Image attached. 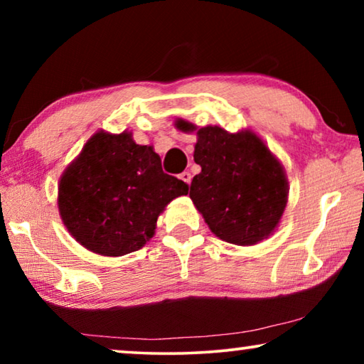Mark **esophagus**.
Returning a JSON list of instances; mask_svg holds the SVG:
<instances>
[{
  "mask_svg": "<svg viewBox=\"0 0 364 364\" xmlns=\"http://www.w3.org/2000/svg\"><path fill=\"white\" fill-rule=\"evenodd\" d=\"M191 178H193V175H191L189 171H183V173L180 175V180H183L186 184L191 183Z\"/></svg>",
  "mask_w": 364,
  "mask_h": 364,
  "instance_id": "obj_1",
  "label": "esophagus"
}]
</instances>
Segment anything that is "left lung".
<instances>
[{
  "label": "left lung",
  "instance_id": "left-lung-1",
  "mask_svg": "<svg viewBox=\"0 0 364 364\" xmlns=\"http://www.w3.org/2000/svg\"><path fill=\"white\" fill-rule=\"evenodd\" d=\"M181 132L194 125L178 120ZM189 197L213 234L226 242L252 245L278 226L287 202V180L281 164L257 134L228 133L220 127L197 132Z\"/></svg>",
  "mask_w": 364,
  "mask_h": 364
}]
</instances>
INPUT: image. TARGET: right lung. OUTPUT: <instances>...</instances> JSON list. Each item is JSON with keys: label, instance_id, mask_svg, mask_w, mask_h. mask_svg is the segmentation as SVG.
Returning <instances> with one entry per match:
<instances>
[{"label": "right lung", "instance_id": "add662e5", "mask_svg": "<svg viewBox=\"0 0 364 364\" xmlns=\"http://www.w3.org/2000/svg\"><path fill=\"white\" fill-rule=\"evenodd\" d=\"M188 184L164 173L159 154L130 133L100 132L67 167L59 183V212L77 241L91 252L120 257L154 236L170 200Z\"/></svg>", "mask_w": 364, "mask_h": 364}]
</instances>
